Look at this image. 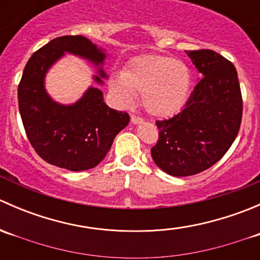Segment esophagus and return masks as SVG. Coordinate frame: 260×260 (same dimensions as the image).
I'll use <instances>...</instances> for the list:
<instances>
[{
    "label": "esophagus",
    "instance_id": "obj_1",
    "mask_svg": "<svg viewBox=\"0 0 260 260\" xmlns=\"http://www.w3.org/2000/svg\"><path fill=\"white\" fill-rule=\"evenodd\" d=\"M131 122H132L133 124H138V123H142L143 122V118L142 117H138V115L132 114V115H131Z\"/></svg>",
    "mask_w": 260,
    "mask_h": 260
}]
</instances>
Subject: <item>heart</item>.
<instances>
[{
	"label": "heart",
	"mask_w": 260,
	"mask_h": 260,
	"mask_svg": "<svg viewBox=\"0 0 260 260\" xmlns=\"http://www.w3.org/2000/svg\"><path fill=\"white\" fill-rule=\"evenodd\" d=\"M109 88L122 106H129L135 93H142L147 113L171 118L187 102L191 73L183 62L172 57L141 55L131 59L122 73L112 75Z\"/></svg>",
	"instance_id": "obj_1"
}]
</instances>
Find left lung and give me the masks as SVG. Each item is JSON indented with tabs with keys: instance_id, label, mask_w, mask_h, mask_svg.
I'll list each match as a JSON object with an SVG mask.
<instances>
[{
	"instance_id": "1",
	"label": "left lung",
	"mask_w": 260,
	"mask_h": 260,
	"mask_svg": "<svg viewBox=\"0 0 260 260\" xmlns=\"http://www.w3.org/2000/svg\"><path fill=\"white\" fill-rule=\"evenodd\" d=\"M186 54L203 78L179 114L157 120L158 141L151 148L154 164L176 177L200 174L221 159L237 138L243 114L232 61L209 49Z\"/></svg>"
}]
</instances>
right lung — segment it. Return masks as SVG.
<instances>
[{
    "label": "right lung",
    "instance_id": "add662e5",
    "mask_svg": "<svg viewBox=\"0 0 260 260\" xmlns=\"http://www.w3.org/2000/svg\"><path fill=\"white\" fill-rule=\"evenodd\" d=\"M65 52L88 59L96 67L106 59L103 50L84 36L54 39L28 59L18 84V109L26 136L44 161L69 171H84L102 162L115 136L129 122V115L109 108L102 90L93 86L72 106L52 101L44 79ZM99 75L106 78L102 68ZM94 80L103 83L98 75Z\"/></svg>",
    "mask_w": 260,
    "mask_h": 260
}]
</instances>
